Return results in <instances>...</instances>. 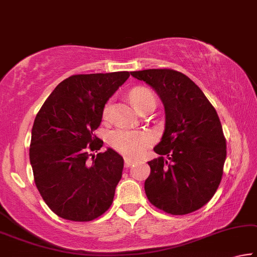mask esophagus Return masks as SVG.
<instances>
[{
  "label": "esophagus",
  "instance_id": "1",
  "mask_svg": "<svg viewBox=\"0 0 257 257\" xmlns=\"http://www.w3.org/2000/svg\"><path fill=\"white\" fill-rule=\"evenodd\" d=\"M134 163H136V161L130 159V157H125L124 159V164H125V168H130L131 165H133Z\"/></svg>",
  "mask_w": 257,
  "mask_h": 257
}]
</instances>
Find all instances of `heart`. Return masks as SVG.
<instances>
[{
  "label": "heart",
  "instance_id": "heart-1",
  "mask_svg": "<svg viewBox=\"0 0 257 257\" xmlns=\"http://www.w3.org/2000/svg\"><path fill=\"white\" fill-rule=\"evenodd\" d=\"M131 100L138 111L144 106L155 103V95L152 90L139 87L132 90ZM110 104L104 108V116H108ZM153 136L145 131H126V130H116L109 134L108 142L118 153L127 156H139L144 154L146 149L153 144Z\"/></svg>",
  "mask_w": 257,
  "mask_h": 257
}]
</instances>
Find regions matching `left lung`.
I'll return each mask as SVG.
<instances>
[{
  "mask_svg": "<svg viewBox=\"0 0 257 257\" xmlns=\"http://www.w3.org/2000/svg\"><path fill=\"white\" fill-rule=\"evenodd\" d=\"M131 74L155 90L165 110L163 136L154 148L160 157L148 162L151 175L145 181L149 202L171 215L202 208L219 186L226 159L215 108L199 86L178 71L149 69Z\"/></svg>",
  "mask_w": 257,
  "mask_h": 257,
  "instance_id": "1",
  "label": "left lung"
}]
</instances>
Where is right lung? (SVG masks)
<instances>
[{
  "label": "right lung",
  "mask_w": 257,
  "mask_h": 257,
  "mask_svg": "<svg viewBox=\"0 0 257 257\" xmlns=\"http://www.w3.org/2000/svg\"><path fill=\"white\" fill-rule=\"evenodd\" d=\"M127 71L74 74L56 86L34 119L30 161L35 185L51 210L89 222L111 206L124 160L94 134L104 105L130 77ZM92 156L93 162L88 159Z\"/></svg>",
  "instance_id": "right-lung-1"
}]
</instances>
